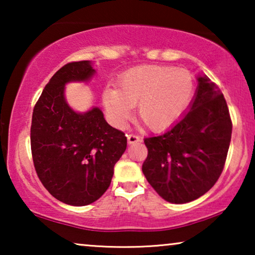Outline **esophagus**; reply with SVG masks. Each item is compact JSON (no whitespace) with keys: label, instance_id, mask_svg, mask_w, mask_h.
<instances>
[{"label":"esophagus","instance_id":"obj_1","mask_svg":"<svg viewBox=\"0 0 255 255\" xmlns=\"http://www.w3.org/2000/svg\"><path fill=\"white\" fill-rule=\"evenodd\" d=\"M141 141V138L137 134H128V144H134V142Z\"/></svg>","mask_w":255,"mask_h":255}]
</instances>
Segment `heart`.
Instances as JSON below:
<instances>
[{
    "label": "heart",
    "instance_id": "obj_1",
    "mask_svg": "<svg viewBox=\"0 0 255 255\" xmlns=\"http://www.w3.org/2000/svg\"><path fill=\"white\" fill-rule=\"evenodd\" d=\"M194 90L193 76L172 66H141L125 72L118 89L107 88L103 102L111 121L123 125L137 106L138 117L151 130H163L179 120Z\"/></svg>",
    "mask_w": 255,
    "mask_h": 255
}]
</instances>
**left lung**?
<instances>
[{
  "label": "left lung",
  "instance_id": "obj_1",
  "mask_svg": "<svg viewBox=\"0 0 255 255\" xmlns=\"http://www.w3.org/2000/svg\"><path fill=\"white\" fill-rule=\"evenodd\" d=\"M197 81L186 114L162 134L144 139L148 154L142 173L163 200L175 204L196 200L214 187L231 141L224 95L207 75Z\"/></svg>",
  "mask_w": 255,
  "mask_h": 255
}]
</instances>
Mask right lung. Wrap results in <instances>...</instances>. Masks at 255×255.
I'll return each mask as SVG.
<instances>
[{"label":"right lung","instance_id":"obj_1","mask_svg":"<svg viewBox=\"0 0 255 255\" xmlns=\"http://www.w3.org/2000/svg\"><path fill=\"white\" fill-rule=\"evenodd\" d=\"M94 74L88 60L61 67L45 86L31 123L38 177L52 196L74 207L88 205L106 193L127 149L124 132L110 127L100 108L76 113L66 102V83L89 81Z\"/></svg>","mask_w":255,"mask_h":255}]
</instances>
